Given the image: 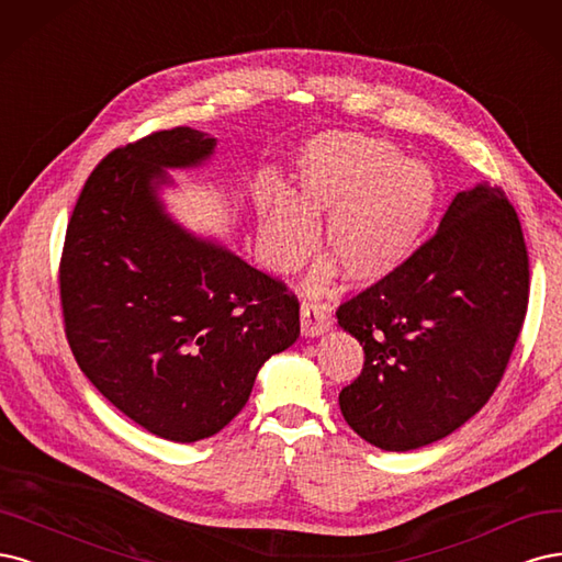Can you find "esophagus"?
Masks as SVG:
<instances>
[{"instance_id": "1", "label": "esophagus", "mask_w": 562, "mask_h": 562, "mask_svg": "<svg viewBox=\"0 0 562 562\" xmlns=\"http://www.w3.org/2000/svg\"><path fill=\"white\" fill-rule=\"evenodd\" d=\"M329 329H331V315L327 311V305H313V303L301 305V334L305 338L322 336Z\"/></svg>"}]
</instances>
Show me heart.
<instances>
[{
	"mask_svg": "<svg viewBox=\"0 0 562 562\" xmlns=\"http://www.w3.org/2000/svg\"><path fill=\"white\" fill-rule=\"evenodd\" d=\"M299 198L282 189L261 201V249L276 273H292L315 249L319 220L334 259L305 278L311 294H327L338 266L350 282L371 284L400 270L431 222L437 175L404 158L387 139L334 133L313 139L296 160Z\"/></svg>",
	"mask_w": 562,
	"mask_h": 562,
	"instance_id": "1",
	"label": "heart"
}]
</instances>
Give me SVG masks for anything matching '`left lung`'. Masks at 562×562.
Wrapping results in <instances>:
<instances>
[{"mask_svg": "<svg viewBox=\"0 0 562 562\" xmlns=\"http://www.w3.org/2000/svg\"><path fill=\"white\" fill-rule=\"evenodd\" d=\"M518 214L502 189L460 191L392 276L338 307L364 369L338 394L361 439L406 452L448 437L491 400L528 311Z\"/></svg>", "mask_w": 562, "mask_h": 562, "instance_id": "obj_1", "label": "left lung"}]
</instances>
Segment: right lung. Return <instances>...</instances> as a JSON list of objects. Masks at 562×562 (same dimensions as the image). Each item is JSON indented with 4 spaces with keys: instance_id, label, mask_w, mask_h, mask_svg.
I'll list each match as a JSON object with an SVG mask.
<instances>
[{
    "instance_id": "obj_1",
    "label": "right lung",
    "mask_w": 562,
    "mask_h": 562,
    "mask_svg": "<svg viewBox=\"0 0 562 562\" xmlns=\"http://www.w3.org/2000/svg\"><path fill=\"white\" fill-rule=\"evenodd\" d=\"M216 137L160 131L106 156L71 212L60 261L77 364L133 423L177 443L222 431L259 369L294 346L282 282L168 212V170H201Z\"/></svg>"
}]
</instances>
